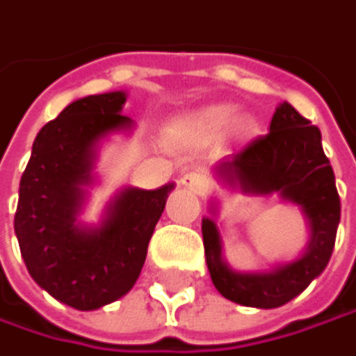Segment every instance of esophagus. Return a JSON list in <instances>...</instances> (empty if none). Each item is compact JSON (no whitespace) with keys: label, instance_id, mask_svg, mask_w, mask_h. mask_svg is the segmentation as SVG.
<instances>
[{"label":"esophagus","instance_id":"obj_1","mask_svg":"<svg viewBox=\"0 0 356 356\" xmlns=\"http://www.w3.org/2000/svg\"><path fill=\"white\" fill-rule=\"evenodd\" d=\"M186 190H192V192H196V194H200L204 188H207V179L200 175V172H186L184 177H181V181H179Z\"/></svg>","mask_w":356,"mask_h":356}]
</instances>
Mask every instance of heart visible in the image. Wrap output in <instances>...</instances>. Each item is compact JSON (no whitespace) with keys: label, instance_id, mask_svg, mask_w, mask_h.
I'll list each match as a JSON object with an SVG mask.
<instances>
[{"label":"heart","instance_id":"obj_1","mask_svg":"<svg viewBox=\"0 0 356 356\" xmlns=\"http://www.w3.org/2000/svg\"><path fill=\"white\" fill-rule=\"evenodd\" d=\"M236 118V108L227 104H213L196 112L190 120V129L202 133V135H219L223 133ZM240 129H246V124H240Z\"/></svg>","mask_w":356,"mask_h":356}]
</instances>
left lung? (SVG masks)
Masks as SVG:
<instances>
[{
    "mask_svg": "<svg viewBox=\"0 0 356 356\" xmlns=\"http://www.w3.org/2000/svg\"><path fill=\"white\" fill-rule=\"evenodd\" d=\"M217 172L244 194H280L298 204L311 225L307 252L269 273H236L221 259V240L211 219L202 221L207 265L215 288L232 302L275 309L296 298L327 267L340 223V196L321 131L284 102L267 135L252 139L234 158L219 162Z\"/></svg>",
    "mask_w": 356,
    "mask_h": 356,
    "instance_id": "1",
    "label": "left lung"
}]
</instances>
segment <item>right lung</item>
<instances>
[{"mask_svg": "<svg viewBox=\"0 0 356 356\" xmlns=\"http://www.w3.org/2000/svg\"><path fill=\"white\" fill-rule=\"evenodd\" d=\"M124 93L87 95L68 104L37 133L20 179L14 232L31 277L56 300L93 311L124 296L145 263L147 244L172 184L124 190L99 227L74 223L91 181L93 145L131 127Z\"/></svg>", "mask_w": 356, "mask_h": 356, "instance_id": "add662e5", "label": "right lung"}]
</instances>
